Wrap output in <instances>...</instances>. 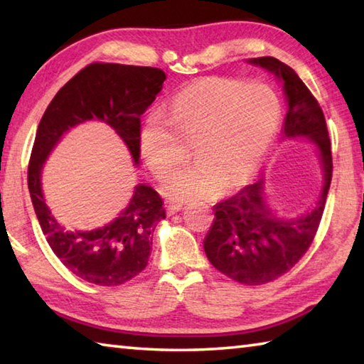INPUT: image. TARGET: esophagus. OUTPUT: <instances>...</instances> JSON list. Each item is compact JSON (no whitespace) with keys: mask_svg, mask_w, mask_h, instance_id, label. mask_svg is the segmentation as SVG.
I'll return each mask as SVG.
<instances>
[{"mask_svg":"<svg viewBox=\"0 0 364 364\" xmlns=\"http://www.w3.org/2000/svg\"><path fill=\"white\" fill-rule=\"evenodd\" d=\"M181 207H183V205H180V204H168V205H167V213H168V215H173V213H176V212H180Z\"/></svg>","mask_w":364,"mask_h":364,"instance_id":"34e87169","label":"esophagus"}]
</instances>
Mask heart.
Wrapping results in <instances>:
<instances>
[{
  "label": "heart",
  "instance_id": "b5f03b06",
  "mask_svg": "<svg viewBox=\"0 0 364 364\" xmlns=\"http://www.w3.org/2000/svg\"><path fill=\"white\" fill-rule=\"evenodd\" d=\"M281 101L271 86L232 78L196 80L178 93L170 117L152 112L139 128V151L154 175L162 178L178 164L176 132L194 141L199 160L162 181L170 200L210 199L254 176L276 138Z\"/></svg>",
  "mask_w": 364,
  "mask_h": 364
}]
</instances>
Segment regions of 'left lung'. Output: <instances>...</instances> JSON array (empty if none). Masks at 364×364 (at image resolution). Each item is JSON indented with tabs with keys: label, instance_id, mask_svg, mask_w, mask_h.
Wrapping results in <instances>:
<instances>
[{
	"label": "left lung",
	"instance_id": "8db88e82",
	"mask_svg": "<svg viewBox=\"0 0 364 364\" xmlns=\"http://www.w3.org/2000/svg\"><path fill=\"white\" fill-rule=\"evenodd\" d=\"M245 63L267 70L281 83L287 102L282 141H310L323 168L315 204L295 217L278 213L267 194L264 176L213 207V223L204 239L207 258L228 278L258 286L287 273L310 247L331 186L332 156L323 110L297 73L274 58H254Z\"/></svg>",
	"mask_w": 364,
	"mask_h": 364
}]
</instances>
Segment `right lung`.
Segmentation results:
<instances>
[{
	"mask_svg": "<svg viewBox=\"0 0 364 364\" xmlns=\"http://www.w3.org/2000/svg\"><path fill=\"white\" fill-rule=\"evenodd\" d=\"M167 75L154 67L91 64L67 82L49 102L36 130L28 164V191L49 247L73 274L97 286H119L146 268L152 232L165 218L157 191L139 183L128 205L95 230H65L48 207L43 167L72 128L102 122L112 128L139 167L141 115L156 100Z\"/></svg>",
	"mask_w": 364,
	"mask_h": 364,
	"instance_id": "obj_1",
	"label": "right lung"
}]
</instances>
